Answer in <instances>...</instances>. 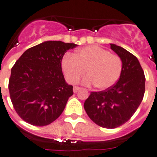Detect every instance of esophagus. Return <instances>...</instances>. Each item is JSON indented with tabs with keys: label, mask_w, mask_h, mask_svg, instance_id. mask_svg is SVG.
I'll list each match as a JSON object with an SVG mask.
<instances>
[{
	"label": "esophagus",
	"mask_w": 157,
	"mask_h": 157,
	"mask_svg": "<svg viewBox=\"0 0 157 157\" xmlns=\"http://www.w3.org/2000/svg\"><path fill=\"white\" fill-rule=\"evenodd\" d=\"M81 89H82V88L79 87V86H75V87H74V89H73V90H74V92H75V93H76V92H78V90H81Z\"/></svg>",
	"instance_id": "34e87169"
}]
</instances>
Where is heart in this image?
<instances>
[{"label":"heart","instance_id":"obj_1","mask_svg":"<svg viewBox=\"0 0 157 157\" xmlns=\"http://www.w3.org/2000/svg\"><path fill=\"white\" fill-rule=\"evenodd\" d=\"M63 72L68 82L76 83L85 74L83 79L87 85L94 84L99 90L110 87L120 78L122 61L118 56L111 54L106 49L98 46L80 48L74 56L67 54L61 61Z\"/></svg>","mask_w":157,"mask_h":157}]
</instances>
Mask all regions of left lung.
Segmentation results:
<instances>
[{"mask_svg":"<svg viewBox=\"0 0 157 157\" xmlns=\"http://www.w3.org/2000/svg\"><path fill=\"white\" fill-rule=\"evenodd\" d=\"M110 48L122 61L118 81L110 87L91 92L84 102V109L95 124L106 128L122 125L134 114L142 101L145 77L136 56L121 47L110 44Z\"/></svg>","mask_w":157,"mask_h":157,"instance_id":"1","label":"left lung"}]
</instances>
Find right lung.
I'll return each instance as SVG.
<instances>
[{"label":"right lung","mask_w":157,"mask_h":157,"mask_svg":"<svg viewBox=\"0 0 157 157\" xmlns=\"http://www.w3.org/2000/svg\"><path fill=\"white\" fill-rule=\"evenodd\" d=\"M77 44L46 41L29 48L11 70L10 98L17 114L36 126H44L59 117L73 86L64 79L61 61Z\"/></svg>","instance_id":"1"}]
</instances>
